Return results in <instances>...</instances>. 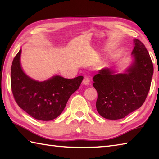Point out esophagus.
Here are the masks:
<instances>
[{
  "label": "esophagus",
  "mask_w": 159,
  "mask_h": 159,
  "mask_svg": "<svg viewBox=\"0 0 159 159\" xmlns=\"http://www.w3.org/2000/svg\"><path fill=\"white\" fill-rule=\"evenodd\" d=\"M82 84L83 85H90V79L87 77H85L84 79H83V82H82Z\"/></svg>",
  "instance_id": "obj_1"
}]
</instances>
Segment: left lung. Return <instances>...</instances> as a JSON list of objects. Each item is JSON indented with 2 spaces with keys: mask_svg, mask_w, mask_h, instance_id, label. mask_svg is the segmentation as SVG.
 <instances>
[{
  "mask_svg": "<svg viewBox=\"0 0 159 159\" xmlns=\"http://www.w3.org/2000/svg\"><path fill=\"white\" fill-rule=\"evenodd\" d=\"M133 61L122 73L111 67L99 70L93 77V85L98 92L97 111L109 120L124 118L139 109L150 89L154 66L144 45L133 39Z\"/></svg>",
  "mask_w": 159,
  "mask_h": 159,
  "instance_id": "1",
  "label": "left lung"
}]
</instances>
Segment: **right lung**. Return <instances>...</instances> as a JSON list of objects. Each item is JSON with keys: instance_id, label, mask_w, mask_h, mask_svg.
<instances>
[{"instance_id": "obj_1", "label": "right lung", "mask_w": 159, "mask_h": 159, "mask_svg": "<svg viewBox=\"0 0 159 159\" xmlns=\"http://www.w3.org/2000/svg\"><path fill=\"white\" fill-rule=\"evenodd\" d=\"M21 53V49L11 66V87L16 102L37 120L55 119L64 111L70 96L79 89L83 77L68 79L55 75L44 81L34 80L23 71Z\"/></svg>"}]
</instances>
